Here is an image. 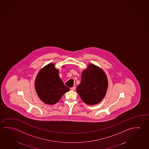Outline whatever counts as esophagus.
Masks as SVG:
<instances>
[{"label":"esophagus","mask_w":149,"mask_h":149,"mask_svg":"<svg viewBox=\"0 0 149 149\" xmlns=\"http://www.w3.org/2000/svg\"><path fill=\"white\" fill-rule=\"evenodd\" d=\"M76 87L74 86V87H72V88H71V89L72 90H75Z\"/></svg>","instance_id":"34e87169"}]
</instances>
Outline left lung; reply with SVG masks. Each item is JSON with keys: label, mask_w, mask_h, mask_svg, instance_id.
I'll use <instances>...</instances> for the list:
<instances>
[{"label": "left lung", "mask_w": 149, "mask_h": 149, "mask_svg": "<svg viewBox=\"0 0 149 149\" xmlns=\"http://www.w3.org/2000/svg\"><path fill=\"white\" fill-rule=\"evenodd\" d=\"M108 81L104 72L90 64L88 69L83 72L80 84L77 87V93L84 102L94 105L100 102L104 97Z\"/></svg>", "instance_id": "8db88e82"}]
</instances>
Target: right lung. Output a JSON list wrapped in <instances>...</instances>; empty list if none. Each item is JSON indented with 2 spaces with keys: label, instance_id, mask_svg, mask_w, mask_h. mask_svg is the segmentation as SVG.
Masks as SVG:
<instances>
[{
  "label": "right lung",
  "instance_id": "add662e5",
  "mask_svg": "<svg viewBox=\"0 0 149 149\" xmlns=\"http://www.w3.org/2000/svg\"><path fill=\"white\" fill-rule=\"evenodd\" d=\"M35 89L39 98L48 104H54L70 89L64 84L59 75V71L54 64H49L38 74Z\"/></svg>",
  "mask_w": 149,
  "mask_h": 149
}]
</instances>
